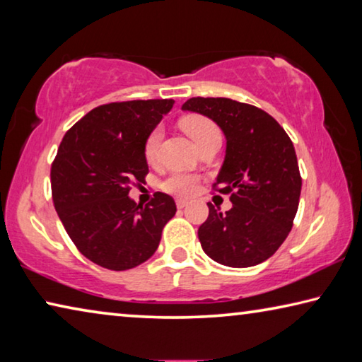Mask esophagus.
I'll return each mask as SVG.
<instances>
[{
    "instance_id": "34e87169",
    "label": "esophagus",
    "mask_w": 362,
    "mask_h": 362,
    "mask_svg": "<svg viewBox=\"0 0 362 362\" xmlns=\"http://www.w3.org/2000/svg\"><path fill=\"white\" fill-rule=\"evenodd\" d=\"M175 203H177V207H179V209H183V207H187V204H188V201L187 199H177L175 201Z\"/></svg>"
}]
</instances>
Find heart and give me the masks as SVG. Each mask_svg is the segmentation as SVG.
Instances as JSON below:
<instances>
[{"label":"heart","mask_w":362,"mask_h":362,"mask_svg":"<svg viewBox=\"0 0 362 362\" xmlns=\"http://www.w3.org/2000/svg\"><path fill=\"white\" fill-rule=\"evenodd\" d=\"M183 129L193 139L196 145H199L204 139L211 136H217L218 129L212 121L206 118H187L183 121ZM163 132L159 127L153 131L145 142V156L150 163H153L158 156L159 144H161ZM164 192L180 196V198H188L193 196L199 188V177L187 173H174L170 174L166 180L161 183Z\"/></svg>","instance_id":"1"}]
</instances>
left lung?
I'll return each instance as SVG.
<instances>
[{"mask_svg":"<svg viewBox=\"0 0 362 362\" xmlns=\"http://www.w3.org/2000/svg\"><path fill=\"white\" fill-rule=\"evenodd\" d=\"M182 110L207 116L226 139L214 187L231 193L233 207L222 214L207 204L201 247L220 265H259L284 243L298 209L302 179L292 140L273 116L249 103L193 97Z\"/></svg>","mask_w":362,"mask_h":362,"instance_id":"left-lung-1","label":"left lung"}]
</instances>
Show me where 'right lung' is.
Wrapping results in <instances>:
<instances>
[{"label":"right lung","instance_id":"1","mask_svg":"<svg viewBox=\"0 0 362 362\" xmlns=\"http://www.w3.org/2000/svg\"><path fill=\"white\" fill-rule=\"evenodd\" d=\"M173 99L97 107L65 134L51 169L54 206L84 257L122 272L150 259L164 225L175 216L173 196L158 192L146 206L129 196L148 174L145 142Z\"/></svg>","mask_w":362,"mask_h":362}]
</instances>
